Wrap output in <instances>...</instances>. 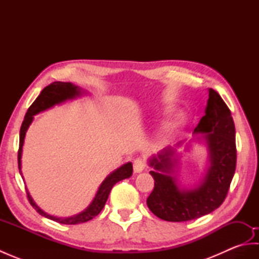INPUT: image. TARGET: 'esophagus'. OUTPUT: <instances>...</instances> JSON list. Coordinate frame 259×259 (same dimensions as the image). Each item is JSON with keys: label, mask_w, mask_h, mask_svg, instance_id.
Wrapping results in <instances>:
<instances>
[{"label": "esophagus", "mask_w": 259, "mask_h": 259, "mask_svg": "<svg viewBox=\"0 0 259 259\" xmlns=\"http://www.w3.org/2000/svg\"><path fill=\"white\" fill-rule=\"evenodd\" d=\"M146 166H147V161H146V159L142 158V157L137 158L136 160L134 161L135 172H141L142 170L146 168Z\"/></svg>", "instance_id": "esophagus-1"}]
</instances>
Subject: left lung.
<instances>
[{"label": "left lung", "instance_id": "left-lung-1", "mask_svg": "<svg viewBox=\"0 0 259 259\" xmlns=\"http://www.w3.org/2000/svg\"><path fill=\"white\" fill-rule=\"evenodd\" d=\"M205 115L197 124L195 133L205 135L210 151V167L200 186L190 190H180L175 178L150 171L155 187L147 205L157 217L167 222H188L210 213L224 202L236 169L235 124L229 108L218 93L208 89ZM174 150L166 148L150 160L158 171L172 170Z\"/></svg>", "mask_w": 259, "mask_h": 259}]
</instances>
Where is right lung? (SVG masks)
Returning a JSON list of instances; mask_svg holds the SVG:
<instances>
[{"instance_id":"1","label":"right lung","mask_w":259,"mask_h":259,"mask_svg":"<svg viewBox=\"0 0 259 259\" xmlns=\"http://www.w3.org/2000/svg\"><path fill=\"white\" fill-rule=\"evenodd\" d=\"M81 93L80 89L78 87L73 85L70 82H53V83L49 84L40 93L35 101L33 102L30 108L27 109V112L24 117L23 122H22L21 125V130H20V144H19V151H18V161H19V169H21V155H22V146H23L24 142V137L25 133L29 125L31 124L32 120H33V115L43 111V110L51 108L52 106L57 103H61L68 99H72L76 96H79ZM133 175V164L131 162H128L118 168L112 174H110L106 180L103 181L102 185L99 188L97 195L95 197V199L91 202V205L88 207L84 211L80 212L79 214H75L73 217H69V218H58V217H53L50 216V214L46 213L45 211H42L40 208H38L34 201L32 200L31 196L29 195V192L26 191L27 195V199H29L31 206L35 209V210L45 216L49 219H52V221L60 223V224H65V225H75V224H81V223H85L91 221L92 218H95L98 216L100 211L102 210V208L104 207V203H106L110 191H111L112 187L118 183V181L129 178L130 176Z\"/></svg>"}]
</instances>
